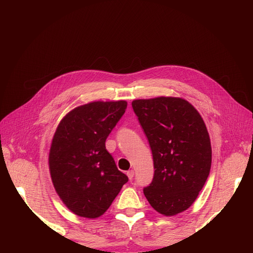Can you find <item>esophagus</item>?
Wrapping results in <instances>:
<instances>
[{"label":"esophagus","mask_w":253,"mask_h":253,"mask_svg":"<svg viewBox=\"0 0 253 253\" xmlns=\"http://www.w3.org/2000/svg\"><path fill=\"white\" fill-rule=\"evenodd\" d=\"M126 175H127L128 179H129V180H132V179H133V177H134V171H133V170H131V171H127V172H126Z\"/></svg>","instance_id":"1"}]
</instances>
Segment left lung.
Instances as JSON below:
<instances>
[{
  "label": "left lung",
  "mask_w": 253,
  "mask_h": 253,
  "mask_svg": "<svg viewBox=\"0 0 253 253\" xmlns=\"http://www.w3.org/2000/svg\"><path fill=\"white\" fill-rule=\"evenodd\" d=\"M132 106L149 140L155 169L143 193L157 212L176 215L194 203L208 178L209 133L200 113L185 99H137Z\"/></svg>",
  "instance_id": "obj_1"
}]
</instances>
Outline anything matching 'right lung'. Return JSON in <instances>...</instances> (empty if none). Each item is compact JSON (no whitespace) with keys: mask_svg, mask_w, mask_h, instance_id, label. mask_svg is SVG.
<instances>
[{"mask_svg":"<svg viewBox=\"0 0 253 253\" xmlns=\"http://www.w3.org/2000/svg\"><path fill=\"white\" fill-rule=\"evenodd\" d=\"M126 106L125 100L80 105L65 115L53 135L51 180L61 201L78 216H101L128 180L105 149Z\"/></svg>","mask_w":253,"mask_h":253,"instance_id":"right-lung-1","label":"right lung"}]
</instances>
